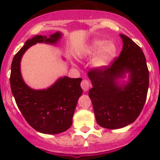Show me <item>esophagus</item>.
<instances>
[{"label": "esophagus", "mask_w": 160, "mask_h": 160, "mask_svg": "<svg viewBox=\"0 0 160 160\" xmlns=\"http://www.w3.org/2000/svg\"><path fill=\"white\" fill-rule=\"evenodd\" d=\"M80 86H81L84 91H87L89 90V88L90 87V83L87 80H83L80 83Z\"/></svg>", "instance_id": "1"}]
</instances>
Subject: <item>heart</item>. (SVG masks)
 <instances>
[{"mask_svg": "<svg viewBox=\"0 0 160 160\" xmlns=\"http://www.w3.org/2000/svg\"><path fill=\"white\" fill-rule=\"evenodd\" d=\"M100 54L95 58V65L96 66H103L114 58L116 53V48L113 43H107L104 40H95L92 41L85 48V51L87 55H94L98 51Z\"/></svg>", "mask_w": 160, "mask_h": 160, "instance_id": "b5f03b06", "label": "heart"}]
</instances>
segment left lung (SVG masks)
Segmentation results:
<instances>
[{"label":"left lung","instance_id":"1","mask_svg":"<svg viewBox=\"0 0 160 160\" xmlns=\"http://www.w3.org/2000/svg\"><path fill=\"white\" fill-rule=\"evenodd\" d=\"M123 49L110 66L88 71L93 88L89 91L96 121L106 129H120L131 124L144 108L149 88V70L141 48L128 36L120 34ZM125 71L131 73L126 86L116 79Z\"/></svg>","mask_w":160,"mask_h":160}]
</instances>
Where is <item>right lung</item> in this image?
<instances>
[{"mask_svg": "<svg viewBox=\"0 0 160 160\" xmlns=\"http://www.w3.org/2000/svg\"><path fill=\"white\" fill-rule=\"evenodd\" d=\"M59 32L47 37L36 36L26 41L15 55L10 76L11 92L21 114L36 131L56 134L67 130L72 124V117L78 99L82 95L81 78H60L47 90H35L25 84L21 75V59L29 47L38 42L55 43L60 38Z\"/></svg>", "mask_w": 160, "mask_h": 160, "instance_id": "obj_1", "label": "right lung"}]
</instances>
